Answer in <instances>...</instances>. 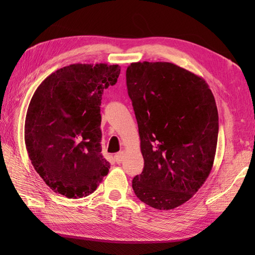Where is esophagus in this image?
<instances>
[{"mask_svg": "<svg viewBox=\"0 0 255 255\" xmlns=\"http://www.w3.org/2000/svg\"><path fill=\"white\" fill-rule=\"evenodd\" d=\"M124 152H119V153H117L115 155V161L117 162L118 164L119 163H122L123 162V159H124Z\"/></svg>", "mask_w": 255, "mask_h": 255, "instance_id": "34e87169", "label": "esophagus"}]
</instances>
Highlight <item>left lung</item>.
<instances>
[{
  "mask_svg": "<svg viewBox=\"0 0 255 255\" xmlns=\"http://www.w3.org/2000/svg\"><path fill=\"white\" fill-rule=\"evenodd\" d=\"M126 81L144 157L133 192L155 209H174L213 169L218 138L214 94L202 77L166 62L131 63Z\"/></svg>",
  "mask_w": 255,
  "mask_h": 255,
  "instance_id": "left-lung-1",
  "label": "left lung"
}]
</instances>
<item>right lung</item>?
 I'll list each match as a JSON object with an SVG mask.
<instances>
[{
    "label": "right lung",
    "mask_w": 255,
    "mask_h": 255,
    "mask_svg": "<svg viewBox=\"0 0 255 255\" xmlns=\"http://www.w3.org/2000/svg\"><path fill=\"white\" fill-rule=\"evenodd\" d=\"M119 65L73 64L41 82L29 103L24 141L48 187L67 198L96 191L110 164L101 154L103 90L115 85Z\"/></svg>",
    "instance_id": "add662e5"
}]
</instances>
